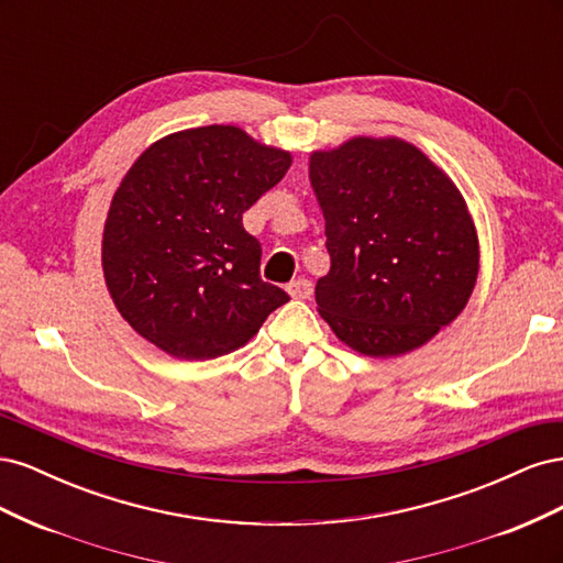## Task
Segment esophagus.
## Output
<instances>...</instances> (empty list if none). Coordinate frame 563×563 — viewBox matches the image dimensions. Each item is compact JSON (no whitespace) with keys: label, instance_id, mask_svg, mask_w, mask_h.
Instances as JSON below:
<instances>
[{"label":"esophagus","instance_id":"34e87169","mask_svg":"<svg viewBox=\"0 0 563 563\" xmlns=\"http://www.w3.org/2000/svg\"><path fill=\"white\" fill-rule=\"evenodd\" d=\"M286 291L291 294L294 298H310L312 296V282H308V279H294L291 284L286 286Z\"/></svg>","mask_w":563,"mask_h":563}]
</instances>
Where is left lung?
<instances>
[{
  "mask_svg": "<svg viewBox=\"0 0 563 563\" xmlns=\"http://www.w3.org/2000/svg\"><path fill=\"white\" fill-rule=\"evenodd\" d=\"M331 269L319 314L352 350L397 356L463 312L479 242L463 197L422 152L397 139H352L312 152Z\"/></svg>",
  "mask_w": 563,
  "mask_h": 563,
  "instance_id": "8db88e82",
  "label": "left lung"
}]
</instances>
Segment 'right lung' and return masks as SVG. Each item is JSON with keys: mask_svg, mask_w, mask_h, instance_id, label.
Masks as SVG:
<instances>
[{"mask_svg": "<svg viewBox=\"0 0 563 563\" xmlns=\"http://www.w3.org/2000/svg\"><path fill=\"white\" fill-rule=\"evenodd\" d=\"M291 155L236 126H199L150 145L110 203L103 272L117 310L152 345L203 362L240 350L288 302L261 279V242L242 216Z\"/></svg>", "mask_w": 563, "mask_h": 563, "instance_id": "obj_1", "label": "right lung"}]
</instances>
